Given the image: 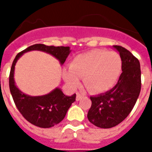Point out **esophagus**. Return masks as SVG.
I'll use <instances>...</instances> for the list:
<instances>
[{
    "mask_svg": "<svg viewBox=\"0 0 152 152\" xmlns=\"http://www.w3.org/2000/svg\"><path fill=\"white\" fill-rule=\"evenodd\" d=\"M82 96H83V95H82V94L77 93V94H76V101H80V100L81 99Z\"/></svg>",
    "mask_w": 152,
    "mask_h": 152,
    "instance_id": "34e87169",
    "label": "esophagus"
}]
</instances>
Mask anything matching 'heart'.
<instances>
[{
	"label": "heart",
	"mask_w": 152,
	"mask_h": 152,
	"mask_svg": "<svg viewBox=\"0 0 152 152\" xmlns=\"http://www.w3.org/2000/svg\"><path fill=\"white\" fill-rule=\"evenodd\" d=\"M121 66V58L118 53L95 49L73 57L69 69L63 70V78L74 89L80 86V78H83L84 84L91 91L103 92L117 83Z\"/></svg>",
	"instance_id": "obj_1"
}]
</instances>
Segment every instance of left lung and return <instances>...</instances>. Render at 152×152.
Returning a JSON list of instances; mask_svg holds the SVG:
<instances>
[{"label": "left lung", "mask_w": 152, "mask_h": 152, "mask_svg": "<svg viewBox=\"0 0 152 152\" xmlns=\"http://www.w3.org/2000/svg\"><path fill=\"white\" fill-rule=\"evenodd\" d=\"M122 61V72L118 83L106 93L91 96V106L88 118L102 129L114 127L125 120L134 107L141 89V71L139 60L121 46H113Z\"/></svg>", "instance_id": "1"}]
</instances>
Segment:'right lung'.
Wrapping results in <instances>:
<instances>
[{
	"instance_id": "add662e5",
	"label": "right lung",
	"mask_w": 152,
	"mask_h": 152,
	"mask_svg": "<svg viewBox=\"0 0 152 152\" xmlns=\"http://www.w3.org/2000/svg\"><path fill=\"white\" fill-rule=\"evenodd\" d=\"M39 50L50 53L63 64L70 53L69 46H46L34 44L19 53L14 59L9 75V88L15 106L23 118L32 125L40 128H50L64 118L72 103L76 101V94L67 96L60 88H55L47 95L31 96L23 93L15 86L14 80L15 65L24 53Z\"/></svg>"
}]
</instances>
